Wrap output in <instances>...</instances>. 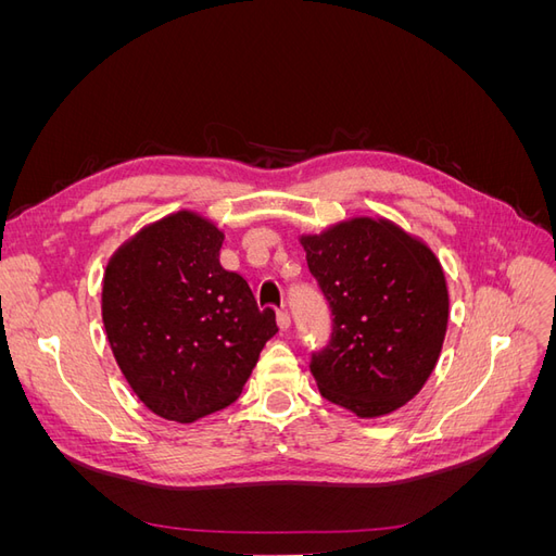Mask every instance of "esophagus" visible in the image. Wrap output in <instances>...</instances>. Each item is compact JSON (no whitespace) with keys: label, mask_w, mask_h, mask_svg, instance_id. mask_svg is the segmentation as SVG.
I'll use <instances>...</instances> for the list:
<instances>
[{"label":"esophagus","mask_w":556,"mask_h":556,"mask_svg":"<svg viewBox=\"0 0 556 556\" xmlns=\"http://www.w3.org/2000/svg\"><path fill=\"white\" fill-rule=\"evenodd\" d=\"M276 319H278V327H280L282 331H288V329H290V325H292V319H290V313H288V311H278Z\"/></svg>","instance_id":"34e87169"}]
</instances>
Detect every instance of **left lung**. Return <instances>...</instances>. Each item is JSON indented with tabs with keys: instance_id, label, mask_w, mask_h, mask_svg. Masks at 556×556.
I'll list each match as a JSON object with an SVG mask.
<instances>
[{
	"instance_id": "8db88e82",
	"label": "left lung",
	"mask_w": 556,
	"mask_h": 556,
	"mask_svg": "<svg viewBox=\"0 0 556 556\" xmlns=\"http://www.w3.org/2000/svg\"><path fill=\"white\" fill-rule=\"evenodd\" d=\"M331 308L313 352L319 394L359 417L390 415L422 390L447 331L450 296L431 248L390 220L352 217L301 237Z\"/></svg>"
}]
</instances>
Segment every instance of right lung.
Here are the masks:
<instances>
[{"mask_svg": "<svg viewBox=\"0 0 556 556\" xmlns=\"http://www.w3.org/2000/svg\"><path fill=\"white\" fill-rule=\"evenodd\" d=\"M225 233L178 211L115 250L102 285L113 357L146 406L190 425L241 396L276 313L220 264Z\"/></svg>", "mask_w": 556, "mask_h": 556, "instance_id": "1", "label": "right lung"}]
</instances>
